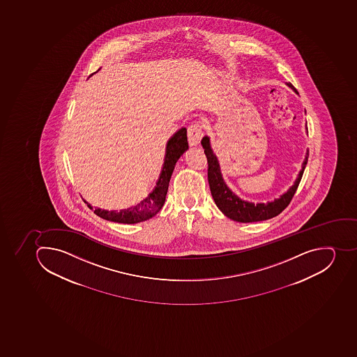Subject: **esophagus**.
Returning a JSON list of instances; mask_svg holds the SVG:
<instances>
[{"label":"esophagus","mask_w":357,"mask_h":357,"mask_svg":"<svg viewBox=\"0 0 357 357\" xmlns=\"http://www.w3.org/2000/svg\"><path fill=\"white\" fill-rule=\"evenodd\" d=\"M202 137H203V130H202L201 125L194 124L188 127V142L192 146L201 143Z\"/></svg>","instance_id":"1"}]
</instances>
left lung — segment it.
Instances as JSON below:
<instances>
[{"label": "left lung", "instance_id": "left-lung-1", "mask_svg": "<svg viewBox=\"0 0 357 357\" xmlns=\"http://www.w3.org/2000/svg\"><path fill=\"white\" fill-rule=\"evenodd\" d=\"M286 86H289L296 95H298L296 89L291 83H286ZM305 130L307 132V125H305ZM202 145H203L204 152L206 154L207 162H208V183L213 199L224 215L231 218L233 221L240 222V223L266 221V220L275 218L280 213L283 212L298 189V183L302 179L304 169L307 163V158H309V151H307L305 159L302 163V169L298 172V178L295 179L292 186L289 187L284 194L280 195L278 198H275L274 201L255 204L252 202L242 199L227 187V183L224 181L223 176H222L218 156L214 153L212 145H211L209 136H204L202 139Z\"/></svg>", "mask_w": 357, "mask_h": 357}]
</instances>
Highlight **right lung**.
<instances>
[{
  "label": "right lung",
  "instance_id": "right-lung-1",
  "mask_svg": "<svg viewBox=\"0 0 357 357\" xmlns=\"http://www.w3.org/2000/svg\"><path fill=\"white\" fill-rule=\"evenodd\" d=\"M97 72H95V73H97ZM95 73H92L91 75ZM187 150H188L187 130L185 127H181L167 142L162 169L160 172L159 179L156 181L155 187L143 201L136 204L134 206L121 209V211H115V209L108 211V209L102 208L93 209V207L88 202H84L95 212L96 215L100 216L101 218L107 220V221L123 224H135L153 218L165 205V196L168 192L169 183H170L171 174L174 172V165L177 163L180 156L183 155Z\"/></svg>",
  "mask_w": 357,
  "mask_h": 357
}]
</instances>
